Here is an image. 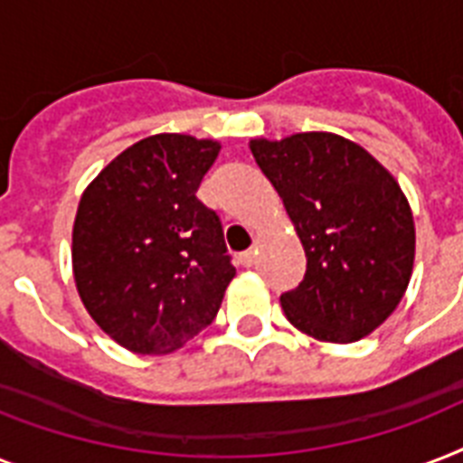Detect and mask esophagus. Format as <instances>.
<instances>
[{
	"label": "esophagus",
	"instance_id": "obj_1",
	"mask_svg": "<svg viewBox=\"0 0 463 463\" xmlns=\"http://www.w3.org/2000/svg\"><path fill=\"white\" fill-rule=\"evenodd\" d=\"M254 254H257V252H252V250H247V252L240 254L238 261H240V264H242V267H252V264H254Z\"/></svg>",
	"mask_w": 463,
	"mask_h": 463
}]
</instances>
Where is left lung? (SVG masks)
Returning <instances> with one entry per match:
<instances>
[{
  "mask_svg": "<svg viewBox=\"0 0 463 463\" xmlns=\"http://www.w3.org/2000/svg\"><path fill=\"white\" fill-rule=\"evenodd\" d=\"M250 151L307 260L303 281L281 296L288 322L331 344L367 336L394 312L413 271L416 228L402 187L338 134L254 139Z\"/></svg>",
  "mask_w": 463,
  "mask_h": 463,
  "instance_id": "obj_1",
  "label": "left lung"
}]
</instances>
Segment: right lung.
<instances>
[{"label": "right lung", "mask_w": 463, "mask_h": 463, "mask_svg": "<svg viewBox=\"0 0 463 463\" xmlns=\"http://www.w3.org/2000/svg\"><path fill=\"white\" fill-rule=\"evenodd\" d=\"M218 151V141L156 134L122 151L79 202L76 288L129 351L170 353L216 319L235 267L196 189Z\"/></svg>", "instance_id": "right-lung-1"}]
</instances>
